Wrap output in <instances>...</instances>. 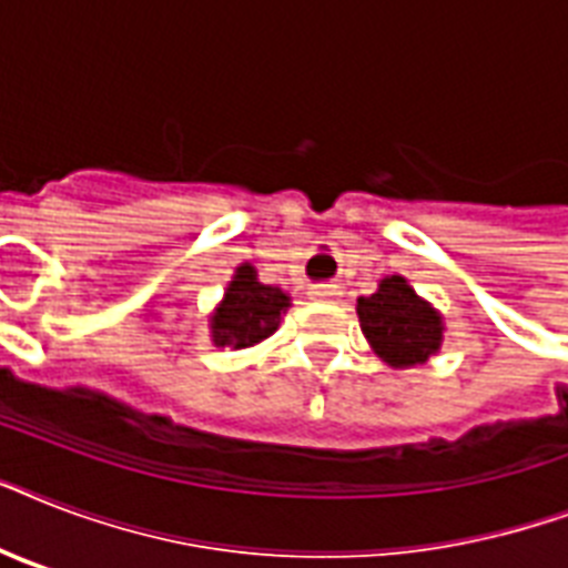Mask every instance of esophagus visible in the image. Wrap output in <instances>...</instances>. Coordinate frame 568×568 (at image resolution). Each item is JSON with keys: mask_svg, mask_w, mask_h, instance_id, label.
<instances>
[{"mask_svg": "<svg viewBox=\"0 0 568 568\" xmlns=\"http://www.w3.org/2000/svg\"><path fill=\"white\" fill-rule=\"evenodd\" d=\"M338 285H333V283H321V285H315V288H312V297H318V301H333V297H338Z\"/></svg>", "mask_w": 568, "mask_h": 568, "instance_id": "obj_1", "label": "esophagus"}]
</instances>
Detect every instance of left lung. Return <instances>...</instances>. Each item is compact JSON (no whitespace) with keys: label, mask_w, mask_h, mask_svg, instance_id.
I'll list each match as a JSON object with an SVG mask.
<instances>
[{"label":"left lung","mask_w":568,"mask_h":568,"mask_svg":"<svg viewBox=\"0 0 568 568\" xmlns=\"http://www.w3.org/2000/svg\"><path fill=\"white\" fill-rule=\"evenodd\" d=\"M356 312L365 338L383 363L409 368L439 351V315L406 285L404 276H386L372 297H359Z\"/></svg>","instance_id":"left-lung-1"}]
</instances>
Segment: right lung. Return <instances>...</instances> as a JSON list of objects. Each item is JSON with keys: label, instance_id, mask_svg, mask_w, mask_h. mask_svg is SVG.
I'll list each match as a JSON object with an SVG mask.
<instances>
[{"label": "right lung", "instance_id": "1", "mask_svg": "<svg viewBox=\"0 0 568 568\" xmlns=\"http://www.w3.org/2000/svg\"><path fill=\"white\" fill-rule=\"evenodd\" d=\"M285 306H288V297L280 288L262 285L253 267L241 265L226 288L221 310L214 315V345H232L235 351L258 345L280 327V315Z\"/></svg>", "mask_w": 568, "mask_h": 568}]
</instances>
